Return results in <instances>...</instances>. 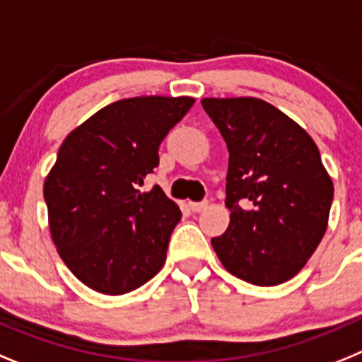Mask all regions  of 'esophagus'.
<instances>
[{
    "label": "esophagus",
    "mask_w": 362,
    "mask_h": 362,
    "mask_svg": "<svg viewBox=\"0 0 362 362\" xmlns=\"http://www.w3.org/2000/svg\"><path fill=\"white\" fill-rule=\"evenodd\" d=\"M207 205H209V202H207V200H204V202H191V204H189V209L193 211V213H200V211L207 209Z\"/></svg>",
    "instance_id": "34e87169"
}]
</instances>
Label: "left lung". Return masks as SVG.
Wrapping results in <instances>:
<instances>
[{
    "mask_svg": "<svg viewBox=\"0 0 362 362\" xmlns=\"http://www.w3.org/2000/svg\"><path fill=\"white\" fill-rule=\"evenodd\" d=\"M229 149L230 223L211 240L230 274L274 286L305 267L328 226L334 184L321 155L291 117L254 97L202 99Z\"/></svg>",
    "mask_w": 362,
    "mask_h": 362,
    "instance_id": "left-lung-1",
    "label": "left lung"
}]
</instances>
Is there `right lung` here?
<instances>
[{
  "label": "right lung",
  "instance_id": "add662e5",
  "mask_svg": "<svg viewBox=\"0 0 362 362\" xmlns=\"http://www.w3.org/2000/svg\"><path fill=\"white\" fill-rule=\"evenodd\" d=\"M191 97H132L108 104L61 144L45 180L50 233L79 281L100 292H132L162 269L182 213L158 185L142 193L169 129Z\"/></svg>",
  "mask_w": 362,
  "mask_h": 362
}]
</instances>
